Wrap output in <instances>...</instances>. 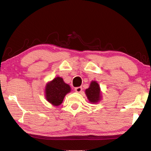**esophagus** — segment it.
Instances as JSON below:
<instances>
[{
	"mask_svg": "<svg viewBox=\"0 0 151 151\" xmlns=\"http://www.w3.org/2000/svg\"><path fill=\"white\" fill-rule=\"evenodd\" d=\"M82 91V87H76L75 88V91L76 93H80Z\"/></svg>",
	"mask_w": 151,
	"mask_h": 151,
	"instance_id": "1",
	"label": "esophagus"
}]
</instances>
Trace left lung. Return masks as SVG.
I'll return each mask as SVG.
<instances>
[{"instance_id":"1","label":"left lung","mask_w":151,"mask_h":151,"mask_svg":"<svg viewBox=\"0 0 151 151\" xmlns=\"http://www.w3.org/2000/svg\"><path fill=\"white\" fill-rule=\"evenodd\" d=\"M85 93L89 102L91 104L98 103L101 100L102 97L100 85L96 81H92L91 82L89 87L86 89Z\"/></svg>"}]
</instances>
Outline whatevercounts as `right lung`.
<instances>
[{"label": "right lung", "mask_w": 151, "mask_h": 151, "mask_svg": "<svg viewBox=\"0 0 151 151\" xmlns=\"http://www.w3.org/2000/svg\"><path fill=\"white\" fill-rule=\"evenodd\" d=\"M70 91L71 87L70 85L64 83L62 78L56 77L45 85V99L53 106H58L63 103L64 97Z\"/></svg>", "instance_id": "add662e5"}]
</instances>
